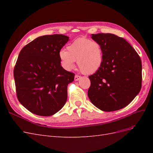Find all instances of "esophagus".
Masks as SVG:
<instances>
[{
	"mask_svg": "<svg viewBox=\"0 0 153 153\" xmlns=\"http://www.w3.org/2000/svg\"><path fill=\"white\" fill-rule=\"evenodd\" d=\"M81 78V76H80V75H76L75 76V81H78V80H79Z\"/></svg>",
	"mask_w": 153,
	"mask_h": 153,
	"instance_id": "34e87169",
	"label": "esophagus"
}]
</instances>
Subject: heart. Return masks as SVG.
<instances>
[{"label":"heart","instance_id":"b5f03b06","mask_svg":"<svg viewBox=\"0 0 153 153\" xmlns=\"http://www.w3.org/2000/svg\"><path fill=\"white\" fill-rule=\"evenodd\" d=\"M59 58L62 66L67 70L75 68L77 61L80 70L89 75L98 71L102 66L103 50L97 41L79 38L68 45L67 51H60Z\"/></svg>","mask_w":153,"mask_h":153}]
</instances>
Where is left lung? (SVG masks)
Listing matches in <instances>:
<instances>
[{
  "label": "left lung",
  "instance_id": "8db88e82",
  "mask_svg": "<svg viewBox=\"0 0 153 153\" xmlns=\"http://www.w3.org/2000/svg\"><path fill=\"white\" fill-rule=\"evenodd\" d=\"M103 50L102 66L89 76L88 97L105 112L123 108L139 93L142 62L139 55L124 38L113 34H92Z\"/></svg>",
  "mask_w": 153,
  "mask_h": 153
}]
</instances>
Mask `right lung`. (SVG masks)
<instances>
[{
	"instance_id": "obj_1",
	"label": "right lung",
	"mask_w": 153,
	"mask_h": 153,
	"mask_svg": "<svg viewBox=\"0 0 153 153\" xmlns=\"http://www.w3.org/2000/svg\"><path fill=\"white\" fill-rule=\"evenodd\" d=\"M69 40L62 34L40 36L25 45L14 68L17 98L30 112L50 116L65 105L75 74L61 65L59 52Z\"/></svg>"
}]
</instances>
